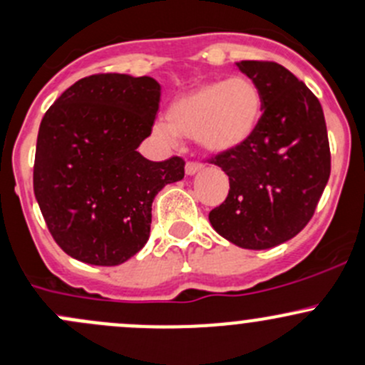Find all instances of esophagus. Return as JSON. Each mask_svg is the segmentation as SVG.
<instances>
[{"label": "esophagus", "instance_id": "obj_1", "mask_svg": "<svg viewBox=\"0 0 365 365\" xmlns=\"http://www.w3.org/2000/svg\"><path fill=\"white\" fill-rule=\"evenodd\" d=\"M202 168H204V165H202V163H197V161H187V163H186V174L193 175V174H197V172H200Z\"/></svg>", "mask_w": 365, "mask_h": 365}]
</instances>
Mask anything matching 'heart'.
Segmentation results:
<instances>
[{
    "mask_svg": "<svg viewBox=\"0 0 365 365\" xmlns=\"http://www.w3.org/2000/svg\"><path fill=\"white\" fill-rule=\"evenodd\" d=\"M262 97L248 78L211 81L179 96L167 110V124L156 133L167 138L193 136L198 145L212 154L229 153L243 145L257 128Z\"/></svg>",
    "mask_w": 365,
    "mask_h": 365,
    "instance_id": "heart-1",
    "label": "heart"
}]
</instances>
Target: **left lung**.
<instances>
[{
	"label": "left lung",
	"mask_w": 365,
	"mask_h": 365,
	"mask_svg": "<svg viewBox=\"0 0 365 365\" xmlns=\"http://www.w3.org/2000/svg\"><path fill=\"white\" fill-rule=\"evenodd\" d=\"M262 97L254 135L211 163L229 175L212 229L236 247L266 250L297 236L312 218L330 178V145L317 97L275 61L237 63Z\"/></svg>",
	"instance_id": "obj_1"
}]
</instances>
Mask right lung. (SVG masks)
Instances as JSON below:
<instances>
[{
	"label": "right lung",
	"mask_w": 365,
	"mask_h": 365,
	"mask_svg": "<svg viewBox=\"0 0 365 365\" xmlns=\"http://www.w3.org/2000/svg\"><path fill=\"white\" fill-rule=\"evenodd\" d=\"M161 86L149 76L93 74L46 111L37 136L34 191L49 232L71 257L117 266L145 247L153 200L184 178V161H149Z\"/></svg>",
	"instance_id": "add662e5"
}]
</instances>
